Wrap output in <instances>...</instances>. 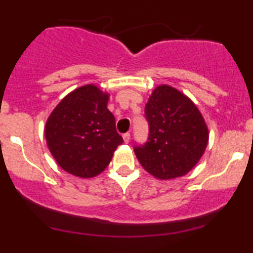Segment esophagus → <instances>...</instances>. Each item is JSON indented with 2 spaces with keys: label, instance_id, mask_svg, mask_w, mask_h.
Returning a JSON list of instances; mask_svg holds the SVG:
<instances>
[{
  "label": "esophagus",
  "instance_id": "obj_1",
  "mask_svg": "<svg viewBox=\"0 0 253 253\" xmlns=\"http://www.w3.org/2000/svg\"><path fill=\"white\" fill-rule=\"evenodd\" d=\"M123 138H124V141L126 142V144H128L129 140H130V134L129 133H125V134L123 135Z\"/></svg>",
  "mask_w": 253,
  "mask_h": 253
}]
</instances>
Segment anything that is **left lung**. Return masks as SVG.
Here are the masks:
<instances>
[{"mask_svg":"<svg viewBox=\"0 0 253 253\" xmlns=\"http://www.w3.org/2000/svg\"><path fill=\"white\" fill-rule=\"evenodd\" d=\"M150 126L148 141L135 146L141 166L160 180L188 173L203 157L209 128L190 97L169 84H160L145 107Z\"/></svg>","mask_w":253,"mask_h":253,"instance_id":"8db88e82","label":"left lung"}]
</instances>
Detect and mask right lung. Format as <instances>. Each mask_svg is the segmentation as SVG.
I'll return each mask as SVG.
<instances>
[{"label": "right lung", "instance_id": "right-lung-1", "mask_svg": "<svg viewBox=\"0 0 253 253\" xmlns=\"http://www.w3.org/2000/svg\"><path fill=\"white\" fill-rule=\"evenodd\" d=\"M108 99L109 94L95 84H84L67 94L50 113L44 136L63 171L79 178L96 176L123 144Z\"/></svg>", "mask_w": 253, "mask_h": 253}]
</instances>
